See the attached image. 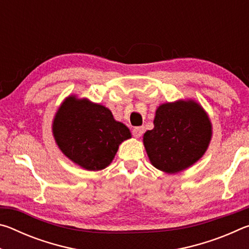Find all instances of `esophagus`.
Listing matches in <instances>:
<instances>
[{
  "mask_svg": "<svg viewBox=\"0 0 249 249\" xmlns=\"http://www.w3.org/2000/svg\"><path fill=\"white\" fill-rule=\"evenodd\" d=\"M142 133H144V127L142 126H138V127H134L133 129V135L135 138H140Z\"/></svg>",
  "mask_w": 249,
  "mask_h": 249,
  "instance_id": "esophagus-1",
  "label": "esophagus"
}]
</instances>
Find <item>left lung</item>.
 Wrapping results in <instances>:
<instances>
[{"label":"left lung","mask_w":249,"mask_h":249,"mask_svg":"<svg viewBox=\"0 0 249 249\" xmlns=\"http://www.w3.org/2000/svg\"><path fill=\"white\" fill-rule=\"evenodd\" d=\"M212 123L192 99L160 104L154 128L142 136L149 161L166 174H178L203 157L212 140Z\"/></svg>","instance_id":"8db88e82"}]
</instances>
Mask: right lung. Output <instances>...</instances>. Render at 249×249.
I'll list each match as a JSON object with an SVG mask.
<instances>
[{
	"mask_svg": "<svg viewBox=\"0 0 249 249\" xmlns=\"http://www.w3.org/2000/svg\"><path fill=\"white\" fill-rule=\"evenodd\" d=\"M52 128L61 153L89 171L107 168L119 146L132 137L127 126L115 121L107 107L75 94L67 96L58 107Z\"/></svg>",
	"mask_w": 249,
	"mask_h": 249,
	"instance_id": "add662e5",
	"label": "right lung"
}]
</instances>
